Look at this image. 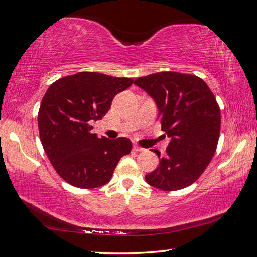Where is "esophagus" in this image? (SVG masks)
<instances>
[{
  "label": "esophagus",
  "mask_w": 257,
  "mask_h": 257,
  "mask_svg": "<svg viewBox=\"0 0 257 257\" xmlns=\"http://www.w3.org/2000/svg\"><path fill=\"white\" fill-rule=\"evenodd\" d=\"M133 149L136 152H142V151H144V148L140 147V146H138V145H133Z\"/></svg>",
  "instance_id": "34e87169"
}]
</instances>
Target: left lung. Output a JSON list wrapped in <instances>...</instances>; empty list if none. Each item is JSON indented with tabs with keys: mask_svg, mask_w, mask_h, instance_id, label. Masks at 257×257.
Returning a JSON list of instances; mask_svg holds the SVG:
<instances>
[{
	"mask_svg": "<svg viewBox=\"0 0 257 257\" xmlns=\"http://www.w3.org/2000/svg\"><path fill=\"white\" fill-rule=\"evenodd\" d=\"M147 92L159 109L162 130L170 138L160 165L145 179L163 191H178L202 175L216 152L220 110L202 79L179 72H157L134 81Z\"/></svg>",
	"mask_w": 257,
	"mask_h": 257,
	"instance_id": "8db88e82",
	"label": "left lung"
}]
</instances>
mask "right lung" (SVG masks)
Wrapping results in <instances>:
<instances>
[{
  "label": "right lung",
  "mask_w": 257,
  "mask_h": 257,
  "mask_svg": "<svg viewBox=\"0 0 257 257\" xmlns=\"http://www.w3.org/2000/svg\"><path fill=\"white\" fill-rule=\"evenodd\" d=\"M132 84L130 78L78 72L47 89L38 113L39 133L50 163L66 183L79 188L103 186L131 152L127 138L111 140L90 131L93 121L109 111L113 97Z\"/></svg>",
  "instance_id": "obj_1"
}]
</instances>
